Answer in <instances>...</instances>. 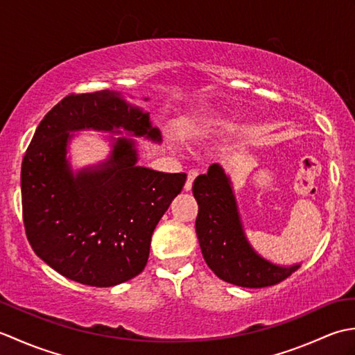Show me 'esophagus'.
<instances>
[{
	"mask_svg": "<svg viewBox=\"0 0 355 355\" xmlns=\"http://www.w3.org/2000/svg\"><path fill=\"white\" fill-rule=\"evenodd\" d=\"M198 169H191L189 172H187V180H186V184H184V189L186 191H191L192 189V184L195 182V178L198 177Z\"/></svg>",
	"mask_w": 355,
	"mask_h": 355,
	"instance_id": "obj_1",
	"label": "esophagus"
}]
</instances>
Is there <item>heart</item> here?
<instances>
[{
  "instance_id": "heart-1",
  "label": "heart",
  "mask_w": 355,
  "mask_h": 355,
  "mask_svg": "<svg viewBox=\"0 0 355 355\" xmlns=\"http://www.w3.org/2000/svg\"><path fill=\"white\" fill-rule=\"evenodd\" d=\"M224 130H227V128H225V126H223V128H220V131H224Z\"/></svg>"
}]
</instances>
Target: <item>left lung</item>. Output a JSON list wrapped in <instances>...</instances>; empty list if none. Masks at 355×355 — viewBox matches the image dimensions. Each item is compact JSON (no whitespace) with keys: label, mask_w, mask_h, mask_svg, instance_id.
Returning a JSON list of instances; mask_svg holds the SVG:
<instances>
[{"label":"left lung","mask_w":355,"mask_h":355,"mask_svg":"<svg viewBox=\"0 0 355 355\" xmlns=\"http://www.w3.org/2000/svg\"><path fill=\"white\" fill-rule=\"evenodd\" d=\"M192 192L198 202L195 229L202 258L218 277L238 286L262 288L285 281L299 268L273 266L252 250L221 166L212 164L207 173L195 178Z\"/></svg>","instance_id":"1"}]
</instances>
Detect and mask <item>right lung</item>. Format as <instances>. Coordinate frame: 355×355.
Returning <instances> with one entry per match:
<instances>
[{"label":"right lung","mask_w":355,"mask_h":355,"mask_svg":"<svg viewBox=\"0 0 355 355\" xmlns=\"http://www.w3.org/2000/svg\"><path fill=\"white\" fill-rule=\"evenodd\" d=\"M117 128L160 141L148 112L119 93H71L41 123L22 158V220L30 245L59 275L89 286H112L140 275L150 238L186 173L137 166L134 143L119 139L101 171L73 177L67 163L70 131Z\"/></svg>","instance_id":"1"}]
</instances>
